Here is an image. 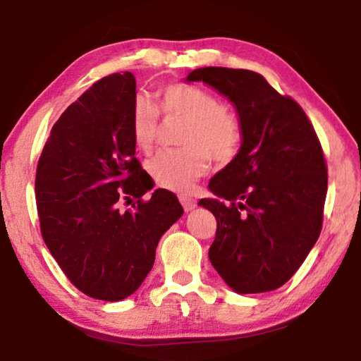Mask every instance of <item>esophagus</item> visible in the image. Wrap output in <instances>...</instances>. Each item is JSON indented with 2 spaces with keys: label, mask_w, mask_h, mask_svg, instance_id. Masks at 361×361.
Listing matches in <instances>:
<instances>
[{
  "label": "esophagus",
  "mask_w": 361,
  "mask_h": 361,
  "mask_svg": "<svg viewBox=\"0 0 361 361\" xmlns=\"http://www.w3.org/2000/svg\"><path fill=\"white\" fill-rule=\"evenodd\" d=\"M178 199H180L183 209H185L186 212H190V211H192V209L196 207V199L195 197L186 196V195H180Z\"/></svg>",
  "instance_id": "esophagus-1"
}]
</instances>
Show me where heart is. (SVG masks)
<instances>
[{"mask_svg": "<svg viewBox=\"0 0 361 361\" xmlns=\"http://www.w3.org/2000/svg\"><path fill=\"white\" fill-rule=\"evenodd\" d=\"M159 113L165 120L185 121L178 137L183 147L160 152L147 165L150 176L165 190L190 191L206 175L211 159L215 164H228L238 154L243 141L238 118L209 90L190 84L165 85L155 105L147 97L134 100L131 134L144 154L152 152L157 142Z\"/></svg>", "mask_w": 361, "mask_h": 361, "instance_id": "obj_1", "label": "heart"}]
</instances>
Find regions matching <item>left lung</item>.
<instances>
[{
  "label": "left lung",
  "mask_w": 361,
  "mask_h": 361,
  "mask_svg": "<svg viewBox=\"0 0 361 361\" xmlns=\"http://www.w3.org/2000/svg\"><path fill=\"white\" fill-rule=\"evenodd\" d=\"M186 80L228 97L243 129L238 154L209 183L224 201H199L217 220L209 259L235 292H271L292 279L321 233L327 166L318 134L261 74L209 66Z\"/></svg>",
  "instance_id": "left-lung-1"
}]
</instances>
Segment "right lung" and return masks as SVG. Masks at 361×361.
I'll return each instance as SVG.
<instances>
[{
    "label": "right lung",
    "mask_w": 361,
    "mask_h": 361,
    "mask_svg": "<svg viewBox=\"0 0 361 361\" xmlns=\"http://www.w3.org/2000/svg\"><path fill=\"white\" fill-rule=\"evenodd\" d=\"M134 100L131 73L97 80L58 118L37 164L43 241L74 287L105 301L136 292L160 236L183 214L166 190L142 199L154 185L134 157ZM133 198L132 209L121 212Z\"/></svg>",
    "instance_id": "obj_1"
}]
</instances>
